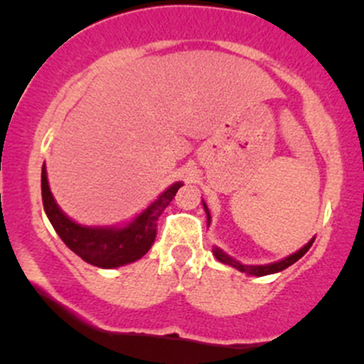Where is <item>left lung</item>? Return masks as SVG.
Here are the masks:
<instances>
[{"label": "left lung", "instance_id": "left-lung-1", "mask_svg": "<svg viewBox=\"0 0 364 364\" xmlns=\"http://www.w3.org/2000/svg\"><path fill=\"white\" fill-rule=\"evenodd\" d=\"M203 205H204V211H205V216H208V225L209 222H211V215H209V209L203 200ZM315 237H311L310 241H308L306 245H304L303 248H299L296 253H292V255L285 257V259L282 260H277V262H271V264H264V266H247V264H241L237 262L236 259H232V257L227 255L225 252H222L220 248H213V253H215L216 259L220 260V262L223 264H229V266L236 267L237 271H241V273H247V274H252V277H266V274H273V273H280V271L287 269L289 266H292V264L296 262V260H299L301 257L304 255L308 250H310V247L314 245Z\"/></svg>", "mask_w": 364, "mask_h": 364}]
</instances>
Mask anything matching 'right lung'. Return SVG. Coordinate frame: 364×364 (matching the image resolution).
I'll return each mask as SVG.
<instances>
[{
    "mask_svg": "<svg viewBox=\"0 0 364 364\" xmlns=\"http://www.w3.org/2000/svg\"><path fill=\"white\" fill-rule=\"evenodd\" d=\"M183 186L181 181L168 186L164 193L123 227H87L68 218L54 200L47 181L46 165L42 167V203L49 222L58 236L73 253L87 264L104 269L135 262L148 253L156 237V222L164 209Z\"/></svg>",
    "mask_w": 364,
    "mask_h": 364,
    "instance_id": "add662e5",
    "label": "right lung"
}]
</instances>
